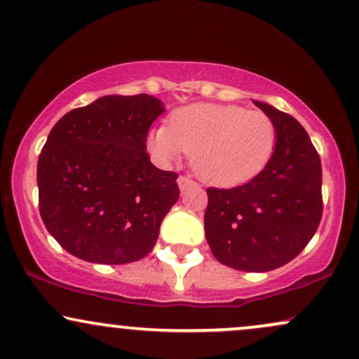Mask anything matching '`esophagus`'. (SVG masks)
I'll return each mask as SVG.
<instances>
[{
	"mask_svg": "<svg viewBox=\"0 0 359 359\" xmlns=\"http://www.w3.org/2000/svg\"><path fill=\"white\" fill-rule=\"evenodd\" d=\"M177 184H179L180 191H185L187 187H192V185H196V182H194L191 177H187V175H180L179 179H177Z\"/></svg>",
	"mask_w": 359,
	"mask_h": 359,
	"instance_id": "obj_1",
	"label": "esophagus"
}]
</instances>
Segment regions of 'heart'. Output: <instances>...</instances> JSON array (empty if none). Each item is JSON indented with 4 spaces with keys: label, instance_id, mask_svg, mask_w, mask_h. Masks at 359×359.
<instances>
[{
    "label": "heart",
    "instance_id": "b5f03b06",
    "mask_svg": "<svg viewBox=\"0 0 359 359\" xmlns=\"http://www.w3.org/2000/svg\"><path fill=\"white\" fill-rule=\"evenodd\" d=\"M277 130L262 111L233 104H192L177 109L167 128H156L148 148L160 162L192 155L204 182L221 187L255 179L273 155Z\"/></svg>",
    "mask_w": 359,
    "mask_h": 359
}]
</instances>
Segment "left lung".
Listing matches in <instances>:
<instances>
[{
  "label": "left lung",
  "instance_id": "1",
  "mask_svg": "<svg viewBox=\"0 0 359 359\" xmlns=\"http://www.w3.org/2000/svg\"><path fill=\"white\" fill-rule=\"evenodd\" d=\"M277 130L270 162L250 182L208 189L205 240L214 258L241 271L292 262L323 217V168L307 131L290 114L255 101Z\"/></svg>",
  "mask_w": 359,
  "mask_h": 359
}]
</instances>
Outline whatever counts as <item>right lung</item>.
Masks as SVG:
<instances>
[{
	"label": "right lung",
	"mask_w": 359,
	"mask_h": 359,
	"mask_svg": "<svg viewBox=\"0 0 359 359\" xmlns=\"http://www.w3.org/2000/svg\"><path fill=\"white\" fill-rule=\"evenodd\" d=\"M163 111L148 94H113L69 111L48 133L36 165L40 216L74 257L123 265L155 246L180 194L179 175L147 154L148 130Z\"/></svg>",
	"instance_id": "right-lung-1"
}]
</instances>
